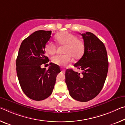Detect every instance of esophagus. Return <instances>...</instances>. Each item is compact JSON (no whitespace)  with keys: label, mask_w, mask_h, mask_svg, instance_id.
Instances as JSON below:
<instances>
[{"label":"esophagus","mask_w":125,"mask_h":125,"mask_svg":"<svg viewBox=\"0 0 125 125\" xmlns=\"http://www.w3.org/2000/svg\"><path fill=\"white\" fill-rule=\"evenodd\" d=\"M62 72H65V70H63V69H62Z\"/></svg>","instance_id":"obj_1"}]
</instances>
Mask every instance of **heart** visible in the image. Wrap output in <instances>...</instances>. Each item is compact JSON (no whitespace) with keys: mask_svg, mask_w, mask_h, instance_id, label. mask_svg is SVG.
I'll return each instance as SVG.
<instances>
[{"mask_svg":"<svg viewBox=\"0 0 125 125\" xmlns=\"http://www.w3.org/2000/svg\"><path fill=\"white\" fill-rule=\"evenodd\" d=\"M55 40L59 45L65 47L64 55H57L52 59V62L58 66H65L74 59H80L83 55L85 46L84 42L78 39L76 35L68 31H62L56 34ZM45 51L49 54H54L57 52V46L53 42H49L45 45Z\"/></svg>","mask_w":125,"mask_h":125,"instance_id":"heart-1","label":"heart"}]
</instances>
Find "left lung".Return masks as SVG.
I'll list each match as a JSON object with an SVG mask.
<instances>
[{"label":"left lung","mask_w":125,"mask_h":125,"mask_svg":"<svg viewBox=\"0 0 125 125\" xmlns=\"http://www.w3.org/2000/svg\"><path fill=\"white\" fill-rule=\"evenodd\" d=\"M84 54L74 66L80 73L67 69L66 81L70 96L80 102H87L97 96L104 87L108 69L107 54L102 42L91 32L81 34Z\"/></svg>","instance_id":"1"}]
</instances>
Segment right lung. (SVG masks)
<instances>
[{
    "label": "right lung",
    "instance_id": "right-lung-1",
    "mask_svg": "<svg viewBox=\"0 0 125 125\" xmlns=\"http://www.w3.org/2000/svg\"><path fill=\"white\" fill-rule=\"evenodd\" d=\"M51 33V31H37L24 39L16 60L21 90L27 97L35 101L43 100L52 94L56 77L61 72L59 67L52 63L48 70L41 67L49 61L45 55V47Z\"/></svg>",
    "mask_w": 125,
    "mask_h": 125
}]
</instances>
